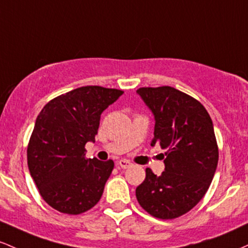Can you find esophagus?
Returning <instances> with one entry per match:
<instances>
[{
	"mask_svg": "<svg viewBox=\"0 0 248 248\" xmlns=\"http://www.w3.org/2000/svg\"><path fill=\"white\" fill-rule=\"evenodd\" d=\"M131 165H132L131 161H129L126 159H121L118 161V166H121L122 169H127L129 166H131Z\"/></svg>",
	"mask_w": 248,
	"mask_h": 248,
	"instance_id": "esophagus-1",
	"label": "esophagus"
}]
</instances>
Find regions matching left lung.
Instances as JSON below:
<instances>
[{
  "mask_svg": "<svg viewBox=\"0 0 248 248\" xmlns=\"http://www.w3.org/2000/svg\"><path fill=\"white\" fill-rule=\"evenodd\" d=\"M139 96L155 115V137L165 152V171L157 176L145 170L136 197L147 213L176 219L205 196L219 159L210 115L199 101L172 87L139 88Z\"/></svg>",
  "mask_w": 248,
  "mask_h": 248,
  "instance_id": "8db88e82",
  "label": "left lung"
}]
</instances>
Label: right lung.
<instances>
[{"instance_id": "1", "label": "right lung", "mask_w": 248, "mask_h": 248, "mask_svg": "<svg viewBox=\"0 0 248 248\" xmlns=\"http://www.w3.org/2000/svg\"><path fill=\"white\" fill-rule=\"evenodd\" d=\"M124 91L80 87L44 105L30 136L28 168L44 202L61 213L80 214L101 199L113 160L85 157L102 112Z\"/></svg>"}]
</instances>
